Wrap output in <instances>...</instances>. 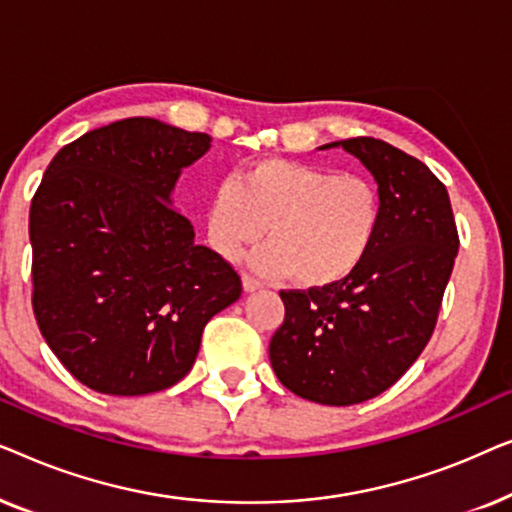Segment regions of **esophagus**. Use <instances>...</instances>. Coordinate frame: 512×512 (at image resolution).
I'll return each instance as SVG.
<instances>
[{
  "label": "esophagus",
  "instance_id": "obj_1",
  "mask_svg": "<svg viewBox=\"0 0 512 512\" xmlns=\"http://www.w3.org/2000/svg\"><path fill=\"white\" fill-rule=\"evenodd\" d=\"M242 284H244V291H258V289H263V282H258L256 277H251V275H244L242 277Z\"/></svg>",
  "mask_w": 512,
  "mask_h": 512
}]
</instances>
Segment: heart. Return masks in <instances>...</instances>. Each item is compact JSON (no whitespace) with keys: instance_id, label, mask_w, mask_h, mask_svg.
Returning a JSON list of instances; mask_svg holds the SVG:
<instances>
[{"instance_id":"obj_1","label":"heart","mask_w":512,"mask_h":512,"mask_svg":"<svg viewBox=\"0 0 512 512\" xmlns=\"http://www.w3.org/2000/svg\"><path fill=\"white\" fill-rule=\"evenodd\" d=\"M382 223L375 181L296 160H256L216 188L205 209L207 242L235 261L261 240L256 268L296 275L305 286H331L361 268Z\"/></svg>"}]
</instances>
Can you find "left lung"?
Returning <instances> with one entry per match:
<instances>
[{
	"mask_svg": "<svg viewBox=\"0 0 512 512\" xmlns=\"http://www.w3.org/2000/svg\"><path fill=\"white\" fill-rule=\"evenodd\" d=\"M342 146L366 165L382 223L361 268L331 286L279 291L284 321L270 340L279 382L307 401L354 405L401 380L436 328L459 233L443 181L382 139Z\"/></svg>",
	"mask_w": 512,
	"mask_h": 512,
	"instance_id": "8db88e82",
	"label": "left lung"
}]
</instances>
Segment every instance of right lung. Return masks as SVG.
Here are the masks:
<instances>
[{
    "label": "right lung",
    "instance_id": "right-lung-1",
    "mask_svg": "<svg viewBox=\"0 0 512 512\" xmlns=\"http://www.w3.org/2000/svg\"><path fill=\"white\" fill-rule=\"evenodd\" d=\"M209 142L156 118H123L62 146L34 193V319L62 366L100 394L177 384L207 321L240 298L237 270L193 242L170 200Z\"/></svg>",
    "mask_w": 512,
    "mask_h": 512
}]
</instances>
